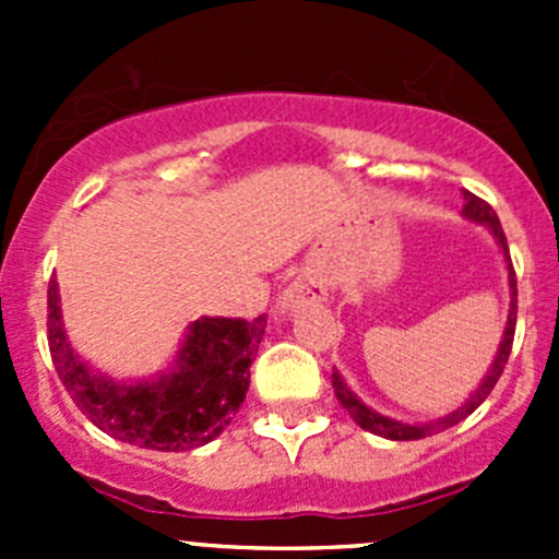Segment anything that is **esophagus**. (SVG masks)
I'll list each match as a JSON object with an SVG mask.
<instances>
[{"label":"esophagus","instance_id":"1","mask_svg":"<svg viewBox=\"0 0 559 559\" xmlns=\"http://www.w3.org/2000/svg\"><path fill=\"white\" fill-rule=\"evenodd\" d=\"M324 295H326L324 278L316 273H302L284 289V295H281L278 300V311L281 313L297 311V308L324 300Z\"/></svg>","mask_w":559,"mask_h":559}]
</instances>
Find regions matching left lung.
<instances>
[{
    "instance_id": "8db88e82",
    "label": "left lung",
    "mask_w": 559,
    "mask_h": 559,
    "mask_svg": "<svg viewBox=\"0 0 559 559\" xmlns=\"http://www.w3.org/2000/svg\"><path fill=\"white\" fill-rule=\"evenodd\" d=\"M462 197H465L462 216L471 218V222H476V224H484V227L495 235L498 246L503 248L506 267H509V289H511V308H509V321H506L503 341H500V348H498V354H495V362L489 365L487 376H484L476 392L465 400V405H460V408L452 411V414L441 416L438 421H427V425H405V421L389 419V416L379 414V411H373L370 405H365L362 400H359L357 394L346 386L343 376L335 370V373H332V389H335V397L341 400V405L348 411V416H352V419L357 421L362 430L373 432V436L389 438V441H419V438L436 436V432H443V430H449V427L460 425L465 416H471L473 411H476L478 405L489 397V392H492L495 384H498V379L503 376L506 362H509L511 343H514V330H516V273H514V264H511V257H509V243H506V233H503V227H500V218H498V213L492 211V205L484 200H478V197L471 194V191H462Z\"/></svg>"
}]
</instances>
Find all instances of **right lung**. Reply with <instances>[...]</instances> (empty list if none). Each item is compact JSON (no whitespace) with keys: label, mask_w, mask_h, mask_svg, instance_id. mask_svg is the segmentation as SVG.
Segmentation results:
<instances>
[{"label":"right lung","mask_w":559,"mask_h":559,"mask_svg":"<svg viewBox=\"0 0 559 559\" xmlns=\"http://www.w3.org/2000/svg\"><path fill=\"white\" fill-rule=\"evenodd\" d=\"M267 319L191 321L170 373L151 381H112L94 373L67 341L59 284H48V346L70 397L92 425L123 443L154 452H186L211 443L246 400L248 368L257 359Z\"/></svg>","instance_id":"add662e5"}]
</instances>
